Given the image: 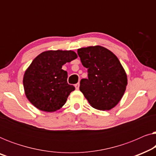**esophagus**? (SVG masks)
<instances>
[{
    "label": "esophagus",
    "mask_w": 156,
    "mask_h": 156,
    "mask_svg": "<svg viewBox=\"0 0 156 156\" xmlns=\"http://www.w3.org/2000/svg\"><path fill=\"white\" fill-rule=\"evenodd\" d=\"M75 88H76V89H80V83H77V84H75Z\"/></svg>",
    "instance_id": "esophagus-1"
}]
</instances>
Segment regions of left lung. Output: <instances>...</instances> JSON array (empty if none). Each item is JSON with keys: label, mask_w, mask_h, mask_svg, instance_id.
Wrapping results in <instances>:
<instances>
[{"label": "left lung", "mask_w": 156, "mask_h": 156, "mask_svg": "<svg viewBox=\"0 0 156 156\" xmlns=\"http://www.w3.org/2000/svg\"><path fill=\"white\" fill-rule=\"evenodd\" d=\"M88 79L80 81V89L91 106L108 111L121 101L128 84L127 75L118 57L100 45L77 50Z\"/></svg>", "instance_id": "left-lung-1"}]
</instances>
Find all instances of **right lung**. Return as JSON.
Wrapping results in <instances>:
<instances>
[{"label": "right lung", "instance_id": "obj_1", "mask_svg": "<svg viewBox=\"0 0 156 156\" xmlns=\"http://www.w3.org/2000/svg\"><path fill=\"white\" fill-rule=\"evenodd\" d=\"M77 58L72 50H48L37 55L25 70L23 87L30 102L38 109L54 112L60 109L75 88L67 83L62 65Z\"/></svg>", "mask_w": 156, "mask_h": 156}]
</instances>
